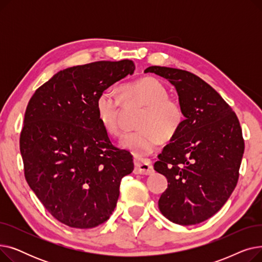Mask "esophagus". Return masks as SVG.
Listing matches in <instances>:
<instances>
[{"label": "esophagus", "mask_w": 262, "mask_h": 262, "mask_svg": "<svg viewBox=\"0 0 262 262\" xmlns=\"http://www.w3.org/2000/svg\"><path fill=\"white\" fill-rule=\"evenodd\" d=\"M135 170L134 173L135 174H141V175H148L153 172V163L150 160L145 159V160H141V159H135Z\"/></svg>", "instance_id": "esophagus-1"}]
</instances>
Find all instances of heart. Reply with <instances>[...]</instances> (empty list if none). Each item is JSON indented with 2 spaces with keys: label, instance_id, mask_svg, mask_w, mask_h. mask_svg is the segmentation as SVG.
Masks as SVG:
<instances>
[{
  "label": "heart",
  "instance_id": "obj_1",
  "mask_svg": "<svg viewBox=\"0 0 262 262\" xmlns=\"http://www.w3.org/2000/svg\"><path fill=\"white\" fill-rule=\"evenodd\" d=\"M122 100L144 106L138 122L141 129L125 134L120 142L137 159L152 154L160 140H171L184 123L181 103L170 98L167 87L158 78L146 76L123 85L122 96L112 88L100 93L96 100V114L104 129L112 136L121 133Z\"/></svg>",
  "mask_w": 262,
  "mask_h": 262
}]
</instances>
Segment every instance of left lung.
<instances>
[{
  "instance_id": "8db88e82",
  "label": "left lung",
  "mask_w": 262,
  "mask_h": 262,
  "mask_svg": "<svg viewBox=\"0 0 262 262\" xmlns=\"http://www.w3.org/2000/svg\"><path fill=\"white\" fill-rule=\"evenodd\" d=\"M144 72L171 82L186 118L154 164L168 180L159 210L176 224L202 223L223 207L237 186L244 153L239 120L222 96L193 73L159 66Z\"/></svg>"
}]
</instances>
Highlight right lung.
Returning a JSON list of instances; mask_svg holds the SVG:
<instances>
[{"label":"right lung","mask_w":262,"mask_h":262,"mask_svg":"<svg viewBox=\"0 0 262 262\" xmlns=\"http://www.w3.org/2000/svg\"><path fill=\"white\" fill-rule=\"evenodd\" d=\"M132 60L64 69L39 87L25 110L20 152L25 180L59 222L87 229L116 208L133 156L113 145L96 114L102 91L132 75Z\"/></svg>","instance_id":"add662e5"}]
</instances>
